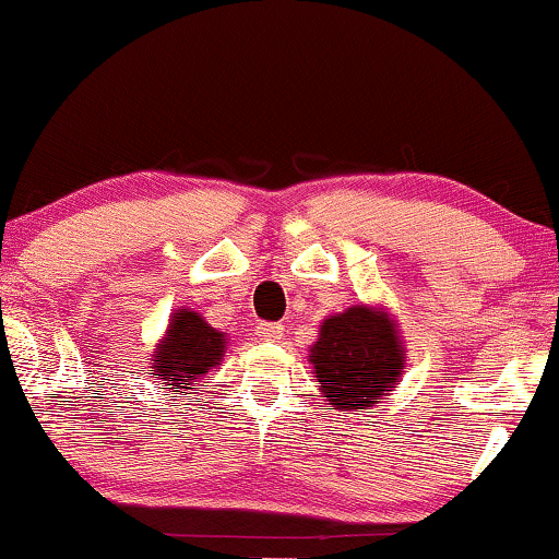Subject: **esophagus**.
<instances>
[{"label": "esophagus", "mask_w": 559, "mask_h": 559, "mask_svg": "<svg viewBox=\"0 0 559 559\" xmlns=\"http://www.w3.org/2000/svg\"><path fill=\"white\" fill-rule=\"evenodd\" d=\"M282 331H285V328H282L280 323H257L259 338H264V341H277Z\"/></svg>", "instance_id": "obj_1"}]
</instances>
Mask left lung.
<instances>
[{"mask_svg": "<svg viewBox=\"0 0 559 559\" xmlns=\"http://www.w3.org/2000/svg\"><path fill=\"white\" fill-rule=\"evenodd\" d=\"M310 361L335 409H364L392 392L404 350L384 312L354 305L325 320Z\"/></svg>", "mask_w": 559, "mask_h": 559, "instance_id": "obj_1", "label": "left lung"}]
</instances>
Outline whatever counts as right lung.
<instances>
[{
    "mask_svg": "<svg viewBox=\"0 0 559 559\" xmlns=\"http://www.w3.org/2000/svg\"><path fill=\"white\" fill-rule=\"evenodd\" d=\"M224 333L211 328L193 310L175 312L167 338L155 350V377L167 386L190 389L198 377H203L211 366L224 356Z\"/></svg>",
    "mask_w": 559,
    "mask_h": 559,
    "instance_id": "right-lung-1",
    "label": "right lung"
}]
</instances>
